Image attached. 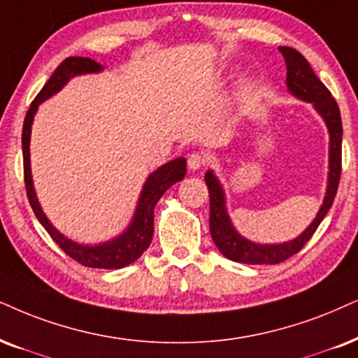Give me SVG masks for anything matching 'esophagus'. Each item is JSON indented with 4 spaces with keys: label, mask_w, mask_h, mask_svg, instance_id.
<instances>
[{
    "label": "esophagus",
    "mask_w": 358,
    "mask_h": 358,
    "mask_svg": "<svg viewBox=\"0 0 358 358\" xmlns=\"http://www.w3.org/2000/svg\"><path fill=\"white\" fill-rule=\"evenodd\" d=\"M206 165V157L201 155V153H192V155L188 157V169L196 171L203 169V166Z\"/></svg>",
    "instance_id": "1"
}]
</instances>
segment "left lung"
Segmentation results:
<instances>
[{"label":"left lung","instance_id":"8db88e82","mask_svg":"<svg viewBox=\"0 0 358 358\" xmlns=\"http://www.w3.org/2000/svg\"><path fill=\"white\" fill-rule=\"evenodd\" d=\"M287 66V87L296 97L314 103L315 110L324 117L330 134V164H329V185L325 193L324 205L320 206L317 218L312 221L309 228L299 238L284 244H256L244 239L233 228L224 206L223 188L213 171H206L205 182L210 193V231L216 248L228 259L244 262V264H279L297 255L304 244L312 238L320 221L325 218L337 194L338 182L342 173V119L336 99L330 90L320 83L314 74L307 59L292 48H279Z\"/></svg>","mask_w":358,"mask_h":358}]
</instances>
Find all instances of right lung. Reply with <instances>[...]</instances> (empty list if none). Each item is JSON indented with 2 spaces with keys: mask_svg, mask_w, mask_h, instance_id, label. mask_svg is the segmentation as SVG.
<instances>
[{
  "mask_svg": "<svg viewBox=\"0 0 358 358\" xmlns=\"http://www.w3.org/2000/svg\"><path fill=\"white\" fill-rule=\"evenodd\" d=\"M103 67L99 62L92 61L90 57H66L56 67L52 76L41 89V92L31 102V107L26 114L24 124H22V164H24V185L26 193H28L29 205L33 208L36 218L44 226L57 246L66 252L67 256L76 259L85 268H99V269H120L129 266L130 262L137 261L143 251L150 246L153 238V210H155L157 201L160 200L162 194L169 189L171 185L183 180L187 173V160L185 158H175L157 171L148 176L143 185L142 194H140L137 211H135L134 221L124 234L115 238L114 241H108L99 246H83V244L72 243L71 239L62 236L54 226L49 223L43 210H41L38 198H36L33 180H31V166H29V138H31V124H33L34 114L38 106L56 94L57 90L64 87V84L71 78L79 74H89V72H99Z\"/></svg>",
  "mask_w": 358,
  "mask_h": 358,
  "instance_id": "right-lung-1",
  "label": "right lung"
}]
</instances>
